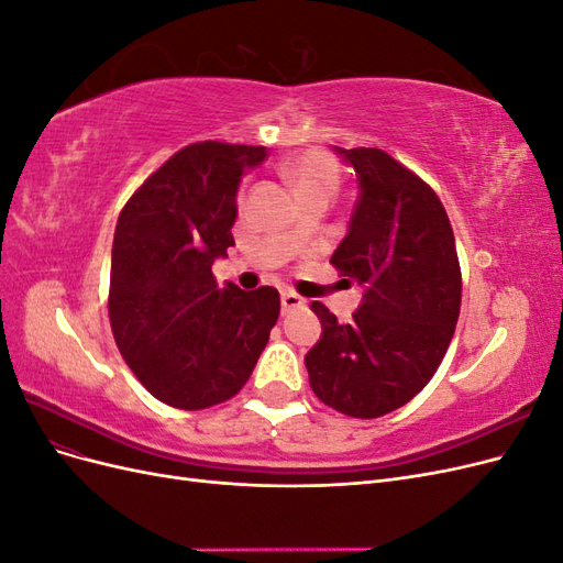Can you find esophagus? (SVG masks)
<instances>
[{
  "mask_svg": "<svg viewBox=\"0 0 563 563\" xmlns=\"http://www.w3.org/2000/svg\"><path fill=\"white\" fill-rule=\"evenodd\" d=\"M298 308H305V298H300L296 291H282V312H294Z\"/></svg>",
  "mask_w": 563,
  "mask_h": 563,
  "instance_id": "obj_1",
  "label": "esophagus"
}]
</instances>
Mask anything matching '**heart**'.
<instances>
[{
	"label": "heart",
	"mask_w": 563,
	"mask_h": 563,
	"mask_svg": "<svg viewBox=\"0 0 563 563\" xmlns=\"http://www.w3.org/2000/svg\"><path fill=\"white\" fill-rule=\"evenodd\" d=\"M284 174L288 180H291V185L296 187V192L300 197L310 192L333 195V190L338 187V166L329 155H323L319 150L300 152L298 157L288 159L284 164ZM288 236L296 240V232H291Z\"/></svg>",
	"instance_id": "obj_1"
}]
</instances>
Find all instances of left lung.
Listing matches in <instances>:
<instances>
[{"instance_id": "1", "label": "left lung", "mask_w": 563, "mask_h": 563, "mask_svg": "<svg viewBox=\"0 0 563 563\" xmlns=\"http://www.w3.org/2000/svg\"><path fill=\"white\" fill-rule=\"evenodd\" d=\"M338 152L362 190L331 263L366 294L350 323L312 302L323 333L305 366L319 401L368 420L432 380L455 331L463 275L451 220L428 183L385 150Z\"/></svg>"}]
</instances>
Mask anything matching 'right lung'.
Instances as JSON below:
<instances>
[{"mask_svg": "<svg viewBox=\"0 0 563 563\" xmlns=\"http://www.w3.org/2000/svg\"><path fill=\"white\" fill-rule=\"evenodd\" d=\"M263 145L192 143L147 176L119 213L108 314L152 397L199 411L232 399L279 317V291H220L211 265L234 246L236 187Z\"/></svg>", "mask_w": 563, "mask_h": 563, "instance_id": "add662e5", "label": "right lung"}]
</instances>
